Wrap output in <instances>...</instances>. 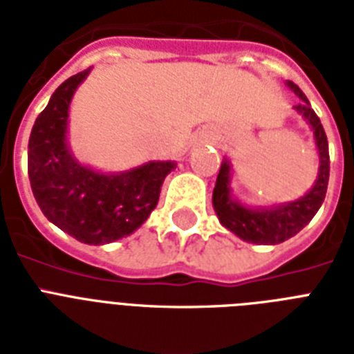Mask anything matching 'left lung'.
I'll use <instances>...</instances> for the list:
<instances>
[{"label":"left lung","mask_w":354,"mask_h":354,"mask_svg":"<svg viewBox=\"0 0 354 354\" xmlns=\"http://www.w3.org/2000/svg\"><path fill=\"white\" fill-rule=\"evenodd\" d=\"M286 86L296 93L303 102L296 104L294 110L301 113V118L310 124L316 139L319 154V169L318 180L314 182L313 189L305 196L286 202V204L272 205V207H248L241 204L239 200L232 196V163L227 158H224L216 176L215 189H213V207L218 216V221L230 232L235 233L239 239L252 244H279L290 239L296 233H299L313 216L318 213L325 200L327 193V183H329V143L327 136L316 115L307 95L299 90L292 80H286Z\"/></svg>","instance_id":"8db88e82"}]
</instances>
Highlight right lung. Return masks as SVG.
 <instances>
[{"instance_id":"right-lung-1","label":"right lung","mask_w":354,"mask_h":354,"mask_svg":"<svg viewBox=\"0 0 354 354\" xmlns=\"http://www.w3.org/2000/svg\"><path fill=\"white\" fill-rule=\"evenodd\" d=\"M90 69L58 86L30 130L27 167L30 189L41 213L84 244H108L128 236L158 205L161 183L174 161L104 174L75 160L68 147L69 102Z\"/></svg>"}]
</instances>
